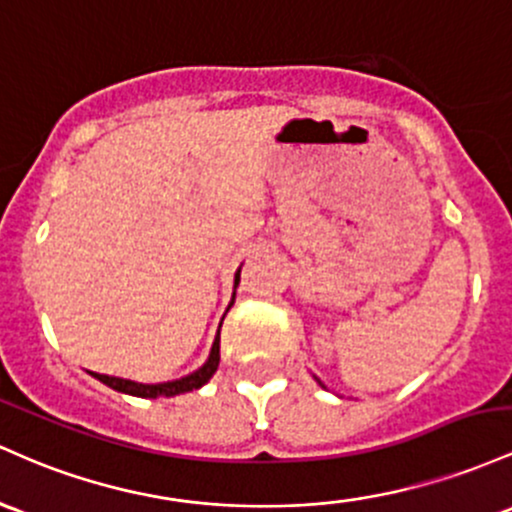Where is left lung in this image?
Instances as JSON below:
<instances>
[{
    "label": "left lung",
    "mask_w": 512,
    "mask_h": 512,
    "mask_svg": "<svg viewBox=\"0 0 512 512\" xmlns=\"http://www.w3.org/2000/svg\"><path fill=\"white\" fill-rule=\"evenodd\" d=\"M314 380H317V382L321 384V387H324V382H321V380H319V377H314ZM324 389H326V387H324Z\"/></svg>",
    "instance_id": "1"
}]
</instances>
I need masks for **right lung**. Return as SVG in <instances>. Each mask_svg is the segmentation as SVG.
<instances>
[{
  "label": "right lung",
  "mask_w": 512,
  "mask_h": 512,
  "mask_svg": "<svg viewBox=\"0 0 512 512\" xmlns=\"http://www.w3.org/2000/svg\"><path fill=\"white\" fill-rule=\"evenodd\" d=\"M239 273H241V266L237 268V273H234V290H237V285H239ZM234 295H237V292H232V302H229V307H232V304H234ZM229 307H227V312H229ZM222 319H225V317H222ZM217 365H220V329H217L215 341H212L208 360H205V363L200 365L198 370L191 372V375L181 377V380L159 382V384H142V382L123 380V377L96 375V372H91V377H96V380L106 384V387L116 389V392H120V394L142 396V399H159V396H176V394L193 392V389H200V387H203V384L210 382L212 375H215Z\"/></svg>",
  "instance_id": "right-lung-1"
}]
</instances>
